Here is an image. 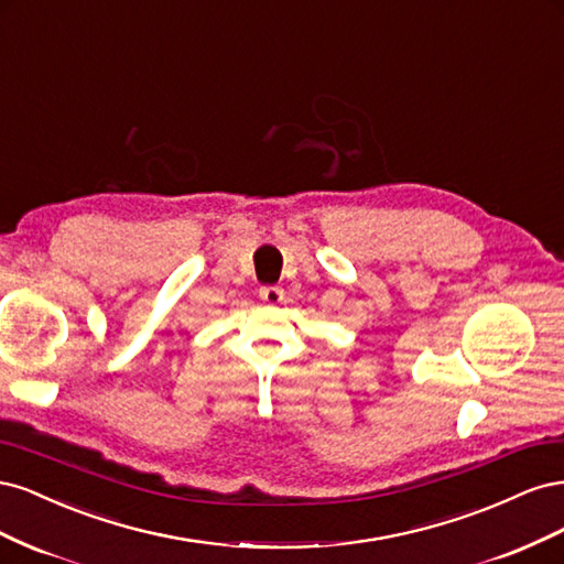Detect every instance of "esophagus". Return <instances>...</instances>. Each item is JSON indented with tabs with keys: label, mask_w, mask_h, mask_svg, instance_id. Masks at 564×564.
Listing matches in <instances>:
<instances>
[{
	"label": "esophagus",
	"mask_w": 564,
	"mask_h": 564,
	"mask_svg": "<svg viewBox=\"0 0 564 564\" xmlns=\"http://www.w3.org/2000/svg\"><path fill=\"white\" fill-rule=\"evenodd\" d=\"M259 296H261V301H265V303H270V305H278V303H282V299H284V289L282 286H261L259 289Z\"/></svg>",
	"instance_id": "esophagus-1"
}]
</instances>
